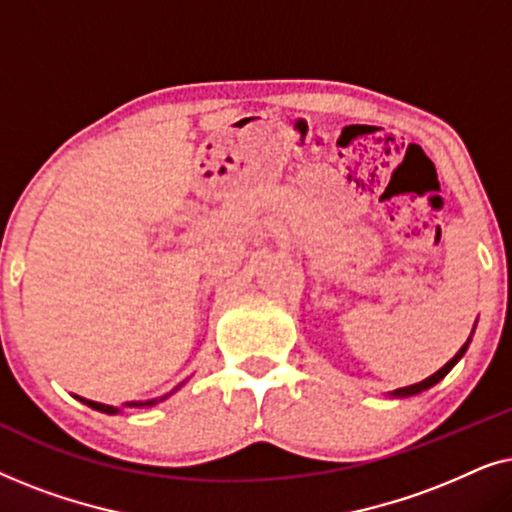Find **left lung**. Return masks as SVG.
I'll list each match as a JSON object with an SVG mask.
<instances>
[{"label": "left lung", "mask_w": 512, "mask_h": 512, "mask_svg": "<svg viewBox=\"0 0 512 512\" xmlns=\"http://www.w3.org/2000/svg\"><path fill=\"white\" fill-rule=\"evenodd\" d=\"M468 342H471V338L466 340V345L459 349L457 354H454V359H450L445 363L443 368L438 370V373H433L431 377H426V380H422V382H417V384H410V387H403V389H396V391H391V396H396V398H405V396H415V394H419V391H426L429 387H433V384H438L440 380H443V377L450 373V370L457 366V361L461 359V356L466 354V349H468Z\"/></svg>", "instance_id": "1"}]
</instances>
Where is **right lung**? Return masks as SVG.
I'll list each match as a JSON object with an SVG mask.
<instances>
[{
  "instance_id": "1",
  "label": "right lung",
  "mask_w": 512,
  "mask_h": 512,
  "mask_svg": "<svg viewBox=\"0 0 512 512\" xmlns=\"http://www.w3.org/2000/svg\"><path fill=\"white\" fill-rule=\"evenodd\" d=\"M179 389V387H177ZM174 389V391H177ZM79 398L81 403H86V405H90V408L93 410H100V412H107V415H116V412H121V408H114V405H104V403H95V401H86V398H81V396H76ZM167 396H163V398H153V401H132V403H125V408H142V405H156L158 401H165Z\"/></svg>"
}]
</instances>
